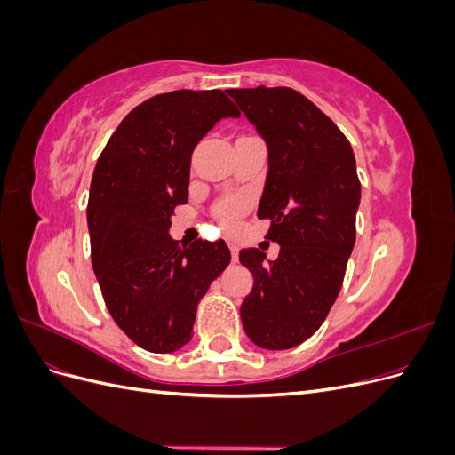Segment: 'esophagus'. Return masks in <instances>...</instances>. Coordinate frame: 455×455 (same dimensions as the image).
I'll return each mask as SVG.
<instances>
[{"mask_svg": "<svg viewBox=\"0 0 455 455\" xmlns=\"http://www.w3.org/2000/svg\"><path fill=\"white\" fill-rule=\"evenodd\" d=\"M228 244H229V251H231V259L237 261L239 259V246H237V243L235 241H229Z\"/></svg>", "mask_w": 455, "mask_h": 455, "instance_id": "esophagus-1", "label": "esophagus"}]
</instances>
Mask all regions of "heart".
Listing matches in <instances>:
<instances>
[{
  "label": "heart",
  "mask_w": 455,
  "mask_h": 455,
  "mask_svg": "<svg viewBox=\"0 0 455 455\" xmlns=\"http://www.w3.org/2000/svg\"><path fill=\"white\" fill-rule=\"evenodd\" d=\"M237 214H239V204L233 203V201H226L222 203L216 209V216L220 222H222V226L226 228H231L233 224L237 222Z\"/></svg>",
  "instance_id": "heart-1"
}]
</instances>
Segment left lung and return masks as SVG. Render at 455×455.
Segmentation results:
<instances>
[{
    "label": "left lung",
    "mask_w": 455,
    "mask_h": 455,
    "mask_svg": "<svg viewBox=\"0 0 455 455\" xmlns=\"http://www.w3.org/2000/svg\"><path fill=\"white\" fill-rule=\"evenodd\" d=\"M267 144L269 171L258 218L281 244L266 261L258 249L239 259L254 286L241 306L244 332L261 349H291L324 323L346 277L356 237L361 182L349 140L336 123L291 87L229 89Z\"/></svg>",
    "instance_id": "obj_1"
}]
</instances>
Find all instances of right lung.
<instances>
[{
    "instance_id": "1",
    "label": "right lung",
    "mask_w": 455,
    "mask_h": 455,
    "mask_svg": "<svg viewBox=\"0 0 455 455\" xmlns=\"http://www.w3.org/2000/svg\"><path fill=\"white\" fill-rule=\"evenodd\" d=\"M224 91H172L136 106L96 161L87 203L91 261L116 324L149 353L194 336L197 304L229 259L228 244L169 235L188 201L191 154L216 121L239 117Z\"/></svg>"
}]
</instances>
